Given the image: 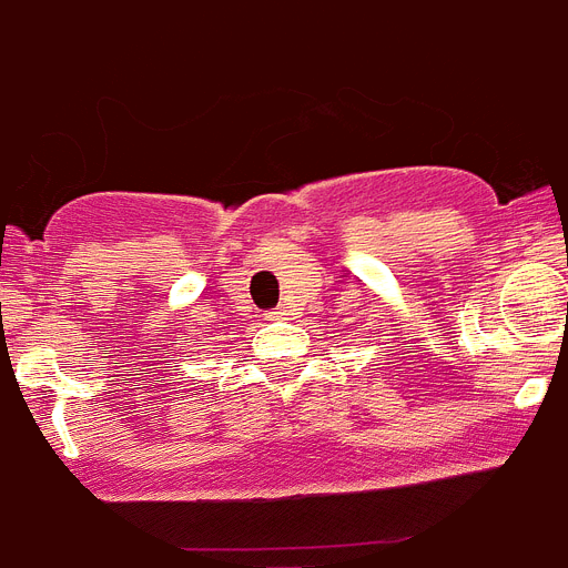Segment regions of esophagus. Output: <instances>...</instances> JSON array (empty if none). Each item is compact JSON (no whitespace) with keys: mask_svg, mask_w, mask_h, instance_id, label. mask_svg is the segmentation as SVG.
Listing matches in <instances>:
<instances>
[{"mask_svg":"<svg viewBox=\"0 0 568 568\" xmlns=\"http://www.w3.org/2000/svg\"><path fill=\"white\" fill-rule=\"evenodd\" d=\"M265 318H267V321H280V318H283V312H267Z\"/></svg>","mask_w":568,"mask_h":568,"instance_id":"34e87169","label":"esophagus"}]
</instances>
